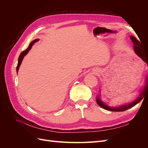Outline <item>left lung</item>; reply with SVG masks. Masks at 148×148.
Returning a JSON list of instances; mask_svg holds the SVG:
<instances>
[{"instance_id": "1", "label": "left lung", "mask_w": 148, "mask_h": 148, "mask_svg": "<svg viewBox=\"0 0 148 148\" xmlns=\"http://www.w3.org/2000/svg\"><path fill=\"white\" fill-rule=\"evenodd\" d=\"M132 41L133 42L134 44V51L136 53V54L140 57L141 59L144 61L145 63L147 64V69H148V53H146L143 50V49L141 47V42L138 41L136 38L134 36H130ZM148 89V75L147 77H146V83H145V86L144 87V89H143V91L140 93V95H139V96L136 98V99L133 101L132 102L129 103V104H124L120 106L119 107H110L108 105H107L105 102H103L99 97L98 96L96 99V102L97 103V104L99 105L100 107H101L102 108L104 109L107 110H110V111H116V112H122L125 111L128 109H130L133 106H135L136 105L138 102H140L143 97L145 96V95L146 93V91Z\"/></svg>"}]
</instances>
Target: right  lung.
Returning a JSON list of instances; mask_svg holds the SVG:
<instances>
[{
	"label": "right lung",
	"mask_w": 148,
	"mask_h": 148,
	"mask_svg": "<svg viewBox=\"0 0 148 148\" xmlns=\"http://www.w3.org/2000/svg\"><path fill=\"white\" fill-rule=\"evenodd\" d=\"M39 41L38 39L34 40V41H33L32 42H31L29 44V45L27 49H26L25 51H23V52H22L20 53V56H19V57H18V64H17V66H16V72H17V73H18V70H19V68H20V65H21V64L22 60H23L24 57H25L26 54H27V53H28V52L30 51V49H31V47H32L33 44H34L36 42H37V41Z\"/></svg>",
	"instance_id": "obj_1"
}]
</instances>
